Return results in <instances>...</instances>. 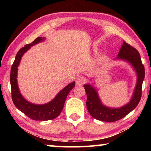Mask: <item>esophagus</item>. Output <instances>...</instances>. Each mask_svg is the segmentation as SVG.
<instances>
[{"mask_svg":"<svg viewBox=\"0 0 151 151\" xmlns=\"http://www.w3.org/2000/svg\"><path fill=\"white\" fill-rule=\"evenodd\" d=\"M86 81V78L84 76L79 75L76 78V83L78 85H83Z\"/></svg>","mask_w":151,"mask_h":151,"instance_id":"esophagus-1","label":"esophagus"}]
</instances>
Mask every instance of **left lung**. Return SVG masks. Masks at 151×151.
Returning a JSON list of instances; mask_svg holds the SVG:
<instances>
[{
    "label": "left lung",
    "instance_id": "left-lung-1",
    "mask_svg": "<svg viewBox=\"0 0 151 151\" xmlns=\"http://www.w3.org/2000/svg\"><path fill=\"white\" fill-rule=\"evenodd\" d=\"M115 60L129 63L137 74V83L131 100L120 108H112L103 104L96 88L91 84L84 85L86 95V107L91 115L96 120L104 122H114L121 119L136 108L141 98L142 82L145 78V67L139 52L134 47L123 42Z\"/></svg>",
    "mask_w": 151,
    "mask_h": 151
}]
</instances>
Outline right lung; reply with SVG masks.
Instances as JSON below:
<instances>
[{"mask_svg":"<svg viewBox=\"0 0 151 151\" xmlns=\"http://www.w3.org/2000/svg\"><path fill=\"white\" fill-rule=\"evenodd\" d=\"M45 40V37H38L34 41L29 45H26L24 47L20 48L17 52L15 60L12 64L11 76L12 99L15 106L19 111L34 121H48L52 120L59 115L65 104V102L70 90L75 87V82L69 83L65 88L58 93L52 101L48 103L42 104H37L30 103L25 99L20 93L17 82L18 67L20 65L22 56L30 47L39 42H43Z\"/></svg>","mask_w":151,"mask_h":151,"instance_id":"obj_1","label":"right lung"}]
</instances>
